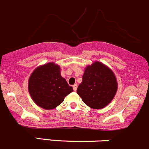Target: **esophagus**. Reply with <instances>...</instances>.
Instances as JSON below:
<instances>
[{
    "label": "esophagus",
    "instance_id": "34e87169",
    "mask_svg": "<svg viewBox=\"0 0 149 149\" xmlns=\"http://www.w3.org/2000/svg\"><path fill=\"white\" fill-rule=\"evenodd\" d=\"M77 89V84H74V85H73V89H74V91L76 92Z\"/></svg>",
    "mask_w": 149,
    "mask_h": 149
}]
</instances>
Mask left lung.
<instances>
[{"instance_id":"8db88e82","label":"left lung","mask_w":149,"mask_h":149,"mask_svg":"<svg viewBox=\"0 0 149 149\" xmlns=\"http://www.w3.org/2000/svg\"><path fill=\"white\" fill-rule=\"evenodd\" d=\"M116 91L117 81L113 72L104 64L95 62L85 68L77 93L87 106L99 109L111 102Z\"/></svg>"}]
</instances>
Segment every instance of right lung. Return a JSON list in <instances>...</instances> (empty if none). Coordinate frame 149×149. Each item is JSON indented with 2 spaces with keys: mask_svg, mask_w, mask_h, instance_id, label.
I'll list each match as a JSON object with an SVG mask.
<instances>
[{
  "mask_svg": "<svg viewBox=\"0 0 149 149\" xmlns=\"http://www.w3.org/2000/svg\"><path fill=\"white\" fill-rule=\"evenodd\" d=\"M28 90L38 106L52 109L73 92V88L61 76L60 66L49 62L33 71L28 81Z\"/></svg>",
  "mask_w": 149,
  "mask_h": 149,
  "instance_id": "obj_1",
  "label": "right lung"
}]
</instances>
